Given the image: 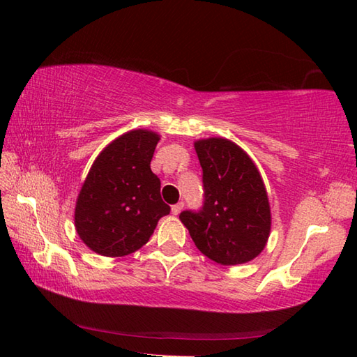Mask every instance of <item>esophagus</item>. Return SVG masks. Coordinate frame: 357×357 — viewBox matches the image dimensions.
<instances>
[{"label":"esophagus","mask_w":357,"mask_h":357,"mask_svg":"<svg viewBox=\"0 0 357 357\" xmlns=\"http://www.w3.org/2000/svg\"><path fill=\"white\" fill-rule=\"evenodd\" d=\"M184 208V202H178V204H174V206H172V213L174 215V216H178L179 213H181V210Z\"/></svg>","instance_id":"34e87169"}]
</instances>
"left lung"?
<instances>
[{"label": "left lung", "instance_id": "obj_1", "mask_svg": "<svg viewBox=\"0 0 357 357\" xmlns=\"http://www.w3.org/2000/svg\"><path fill=\"white\" fill-rule=\"evenodd\" d=\"M202 167L204 206L179 215L202 255L222 265L255 259L270 236L267 190L255 162L225 138L195 142Z\"/></svg>", "mask_w": 357, "mask_h": 357}]
</instances>
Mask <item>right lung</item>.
Masks as SVG:
<instances>
[{"label":"right lung","mask_w":357,"mask_h":357,"mask_svg":"<svg viewBox=\"0 0 357 357\" xmlns=\"http://www.w3.org/2000/svg\"><path fill=\"white\" fill-rule=\"evenodd\" d=\"M158 141L155 132L130 130L90 167L75 207V229L95 253L121 257L136 252L170 213L161 199V181L150 169Z\"/></svg>","instance_id":"right-lung-1"}]
</instances>
